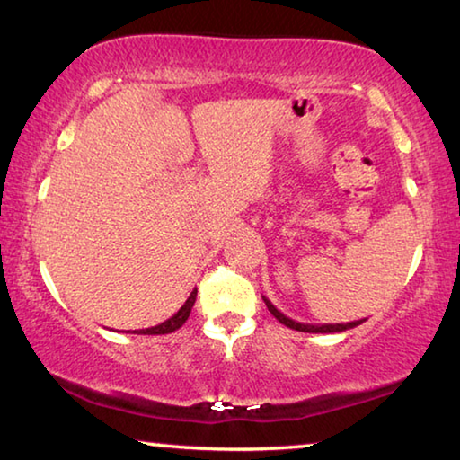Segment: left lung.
I'll list each match as a JSON object with an SVG mask.
<instances>
[{
  "instance_id": "obj_1",
  "label": "left lung",
  "mask_w": 460,
  "mask_h": 460,
  "mask_svg": "<svg viewBox=\"0 0 460 460\" xmlns=\"http://www.w3.org/2000/svg\"><path fill=\"white\" fill-rule=\"evenodd\" d=\"M263 302H266V306L271 314H274L279 323L286 324L288 329H294V331H300V332H342L347 329H353V326H359L361 323H365V318L361 321H353V323H347V324H305V323H296L292 318H288L284 313H279V310L271 305V302L266 298V296H261Z\"/></svg>"
}]
</instances>
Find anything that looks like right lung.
Here are the masks:
<instances>
[{
  "label": "right lung",
  "instance_id": "right-lung-1",
  "mask_svg": "<svg viewBox=\"0 0 460 460\" xmlns=\"http://www.w3.org/2000/svg\"><path fill=\"white\" fill-rule=\"evenodd\" d=\"M194 300H197V288H194V290L190 292L189 300L184 302L182 308L178 310L174 316H170L168 321H164L162 324H155V326H150V329H142V331H134V332H137V334H168V332L178 331L186 323V318L190 316V310L194 306Z\"/></svg>",
  "mask_w": 460,
  "mask_h": 460
}]
</instances>
